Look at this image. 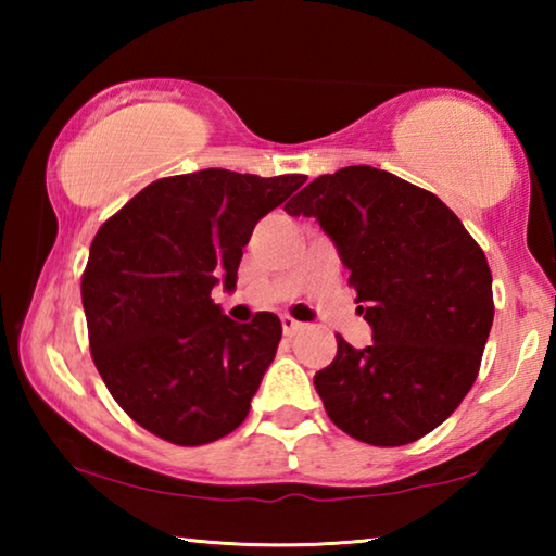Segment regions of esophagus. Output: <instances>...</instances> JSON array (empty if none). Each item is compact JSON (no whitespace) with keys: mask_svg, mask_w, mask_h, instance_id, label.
<instances>
[{"mask_svg":"<svg viewBox=\"0 0 556 556\" xmlns=\"http://www.w3.org/2000/svg\"><path fill=\"white\" fill-rule=\"evenodd\" d=\"M304 324L301 321H296V318H291V316H281V331H285V336L287 338H294V336H299L301 331H304Z\"/></svg>","mask_w":556,"mask_h":556,"instance_id":"34e87169","label":"esophagus"}]
</instances>
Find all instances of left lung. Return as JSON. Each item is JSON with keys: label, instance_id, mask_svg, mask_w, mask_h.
<instances>
[{"label": "left lung", "instance_id": "left-lung-1", "mask_svg": "<svg viewBox=\"0 0 556 556\" xmlns=\"http://www.w3.org/2000/svg\"><path fill=\"white\" fill-rule=\"evenodd\" d=\"M285 211L331 235L372 343L338 333L314 375L338 429L370 446H404L451 414L473 388L493 326V275L456 213L434 193L372 166L324 174Z\"/></svg>", "mask_w": 556, "mask_h": 556}]
</instances>
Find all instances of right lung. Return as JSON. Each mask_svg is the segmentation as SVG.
Listing matches in <instances>:
<instances>
[{"instance_id":"1","label":"right lung","mask_w":556,"mask_h":556,"mask_svg":"<svg viewBox=\"0 0 556 556\" xmlns=\"http://www.w3.org/2000/svg\"><path fill=\"white\" fill-rule=\"evenodd\" d=\"M304 174L262 178L228 168L166 176L100 225L80 279L92 363L139 427L176 446L228 437L275 361L281 324H235L211 291L238 281L260 218Z\"/></svg>"}]
</instances>
